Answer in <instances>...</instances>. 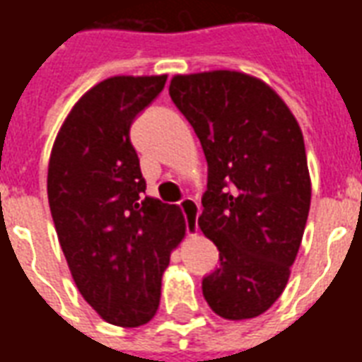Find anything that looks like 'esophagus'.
I'll list each match as a JSON object with an SVG mask.
<instances>
[{
  "mask_svg": "<svg viewBox=\"0 0 362 362\" xmlns=\"http://www.w3.org/2000/svg\"><path fill=\"white\" fill-rule=\"evenodd\" d=\"M178 207H180L182 215L186 219V230L188 233H194L197 230V217H199V204H197L194 197H184L178 202Z\"/></svg>",
  "mask_w": 362,
  "mask_h": 362,
  "instance_id": "obj_1",
  "label": "esophagus"
}]
</instances>
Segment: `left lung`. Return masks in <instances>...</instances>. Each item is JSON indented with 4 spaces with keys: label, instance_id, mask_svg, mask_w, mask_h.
Segmentation results:
<instances>
[{
    "label": "left lung",
    "instance_id": "1",
    "mask_svg": "<svg viewBox=\"0 0 362 362\" xmlns=\"http://www.w3.org/2000/svg\"><path fill=\"white\" fill-rule=\"evenodd\" d=\"M168 95L207 158L197 225L219 267L202 281L205 300L223 318H256L287 285L308 219L303 132L266 83L238 71L176 75Z\"/></svg>",
    "mask_w": 362,
    "mask_h": 362
}]
</instances>
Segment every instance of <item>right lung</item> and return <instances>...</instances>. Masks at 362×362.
<instances>
[{
    "instance_id": "obj_1",
    "label": "right lung",
    "mask_w": 362,
    "mask_h": 362,
    "mask_svg": "<svg viewBox=\"0 0 362 362\" xmlns=\"http://www.w3.org/2000/svg\"><path fill=\"white\" fill-rule=\"evenodd\" d=\"M165 83V75L98 83L69 112L48 165V202L69 272L114 326L137 327L155 316L160 277L186 230L176 205L145 196L129 139Z\"/></svg>"
}]
</instances>
